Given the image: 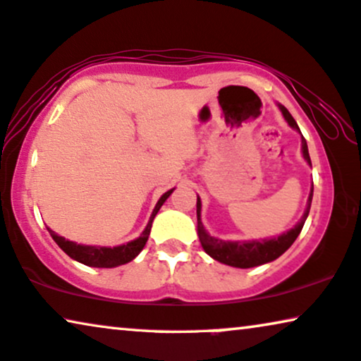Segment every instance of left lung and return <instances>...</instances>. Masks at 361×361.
<instances>
[{
  "mask_svg": "<svg viewBox=\"0 0 361 361\" xmlns=\"http://www.w3.org/2000/svg\"><path fill=\"white\" fill-rule=\"evenodd\" d=\"M279 109H281V112L287 120V123H289L292 128H295L297 132H300L299 125H297L294 117L289 114V110L281 104H279ZM302 155H304L307 163L312 166L309 148H307V142L304 137H302ZM312 196H314V183H312L304 216H302L299 223H297L292 229L282 233L281 236L262 239V241L261 239H254V241H223V239L211 236V234H208V231L204 229L203 223H201V200L198 196V200H196V216H198V236H200L201 246H203L204 252L213 257L214 261H219L226 264V266H233L239 269L256 267V266H261V264L276 261L279 256H282V254H284L287 249L294 244L297 236L300 234L302 228H304V223L310 211Z\"/></svg>",
  "mask_w": 361,
  "mask_h": 361,
  "instance_id": "obj_1",
  "label": "left lung"
}]
</instances>
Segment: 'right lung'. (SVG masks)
<instances>
[{
	"mask_svg": "<svg viewBox=\"0 0 361 361\" xmlns=\"http://www.w3.org/2000/svg\"><path fill=\"white\" fill-rule=\"evenodd\" d=\"M175 190V188H173ZM173 190L166 191L165 195H161V198L158 200V203L155 206V209H153V213L150 216V221H148L147 228L143 229V233L138 236L137 239H133V241L127 243V244H122V246H115V247H105V246H85V244H77V243H72L69 239L59 236V234H56L54 231L47 228L49 231V234L54 239L57 246H59L62 251H64L67 256L74 259V261L80 262V264H85V266H90V267H117V266H122V264H127L135 259L138 254L143 247H145V244L148 241V236H150V229H152V223L153 219H155V216L160 208L163 206V203L168 200V196L173 193Z\"/></svg>",
	"mask_w": 361,
	"mask_h": 361,
	"instance_id": "add662e5",
	"label": "right lung"
}]
</instances>
